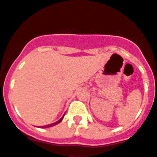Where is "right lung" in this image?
Segmentation results:
<instances>
[{"label": "right lung", "instance_id": "1", "mask_svg": "<svg viewBox=\"0 0 157 157\" xmlns=\"http://www.w3.org/2000/svg\"><path fill=\"white\" fill-rule=\"evenodd\" d=\"M63 117H64V116H63V117L61 118L60 120H58V121H57V122L54 123V124H49V125H46V126H44V127H43V128H50V127H52V126H54V125H56V124H58V123H60V122H61V121H62V120H63Z\"/></svg>", "mask_w": 157, "mask_h": 157}]
</instances>
